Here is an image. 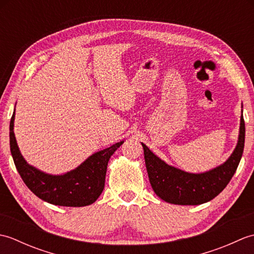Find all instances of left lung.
<instances>
[{
  "mask_svg": "<svg viewBox=\"0 0 254 254\" xmlns=\"http://www.w3.org/2000/svg\"><path fill=\"white\" fill-rule=\"evenodd\" d=\"M245 134V120L241 113L238 142L233 154L224 164L201 174H191L168 165L142 143L145 165L154 192L165 202L176 205H199L213 199L235 175L244 153Z\"/></svg>",
  "mask_w": 254,
  "mask_h": 254,
  "instance_id": "1",
  "label": "left lung"
}]
</instances>
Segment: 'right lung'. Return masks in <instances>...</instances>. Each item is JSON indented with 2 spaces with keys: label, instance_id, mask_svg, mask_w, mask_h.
<instances>
[{
  "label": "right lung",
  "instance_id": "1",
  "mask_svg": "<svg viewBox=\"0 0 254 254\" xmlns=\"http://www.w3.org/2000/svg\"><path fill=\"white\" fill-rule=\"evenodd\" d=\"M15 110L9 123V146L18 174L29 190L44 201L59 206L82 207L93 204L105 188L108 161L124 141L90 155L76 168L50 175L29 165L21 155L14 134Z\"/></svg>",
  "mask_w": 254,
  "mask_h": 254
}]
</instances>
